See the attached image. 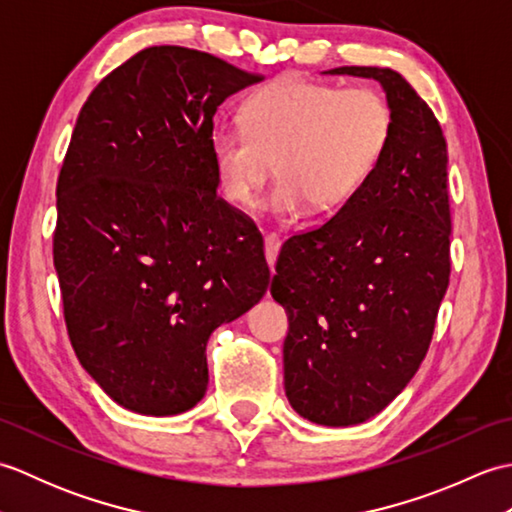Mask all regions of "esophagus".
Listing matches in <instances>:
<instances>
[{
  "label": "esophagus",
  "instance_id": "34e87169",
  "mask_svg": "<svg viewBox=\"0 0 512 512\" xmlns=\"http://www.w3.org/2000/svg\"><path fill=\"white\" fill-rule=\"evenodd\" d=\"M279 248H281V239L277 233H268L264 237V250H266V262L270 266V270H273L275 262H277V255H279Z\"/></svg>",
  "mask_w": 512,
  "mask_h": 512
}]
</instances>
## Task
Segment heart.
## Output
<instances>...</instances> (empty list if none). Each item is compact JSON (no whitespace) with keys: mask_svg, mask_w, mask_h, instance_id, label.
Listing matches in <instances>:
<instances>
[{"mask_svg":"<svg viewBox=\"0 0 512 512\" xmlns=\"http://www.w3.org/2000/svg\"><path fill=\"white\" fill-rule=\"evenodd\" d=\"M394 114L372 88L284 79L244 105L242 125H217L211 158L228 202H257L275 160L268 209L297 217L332 211L361 187L389 143Z\"/></svg>","mask_w":512,"mask_h":512,"instance_id":"obj_1","label":"heart"}]
</instances>
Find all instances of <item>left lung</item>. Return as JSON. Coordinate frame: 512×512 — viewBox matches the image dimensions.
<instances>
[{
    "label": "left lung",
    "instance_id": "obj_1",
    "mask_svg": "<svg viewBox=\"0 0 512 512\" xmlns=\"http://www.w3.org/2000/svg\"><path fill=\"white\" fill-rule=\"evenodd\" d=\"M328 72L383 85L394 127L336 215L281 246L270 295L288 314L292 409L325 427H350L383 411L427 356L451 275L449 158L436 114L398 72Z\"/></svg>",
    "mask_w": 512,
    "mask_h": 512
}]
</instances>
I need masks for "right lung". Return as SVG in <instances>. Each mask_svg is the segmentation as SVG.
<instances>
[{
	"instance_id": "1",
	"label": "right lung",
	"mask_w": 512,
	"mask_h": 512,
	"mask_svg": "<svg viewBox=\"0 0 512 512\" xmlns=\"http://www.w3.org/2000/svg\"><path fill=\"white\" fill-rule=\"evenodd\" d=\"M262 81L154 46L96 85L57 182L52 257L76 358L118 405L176 416L209 385L206 341L264 297V239L217 195L213 116Z\"/></svg>"
}]
</instances>
